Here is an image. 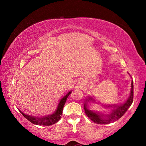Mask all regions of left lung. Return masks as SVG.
I'll list each match as a JSON object with an SVG mask.
<instances>
[{"mask_svg": "<svg viewBox=\"0 0 146 146\" xmlns=\"http://www.w3.org/2000/svg\"><path fill=\"white\" fill-rule=\"evenodd\" d=\"M92 100V98L89 97L88 99L86 101H90ZM133 101V81L131 82V93L129 98L127 100L126 102L124 104L120 105V106H107L106 107L110 108L113 107L115 108V109L113 110V111L110 113V115L104 116L106 118H104L102 117L104 115H100L99 113H97L95 112H93L92 111L89 110L88 109L86 108V104H84V110L86 115L90 118V119L93 121V122L98 123V124H108V123H111L115 122L116 120H118L119 118H120L122 116L124 115V113L127 111Z\"/></svg>", "mask_w": 146, "mask_h": 146, "instance_id": "obj_1", "label": "left lung"}]
</instances>
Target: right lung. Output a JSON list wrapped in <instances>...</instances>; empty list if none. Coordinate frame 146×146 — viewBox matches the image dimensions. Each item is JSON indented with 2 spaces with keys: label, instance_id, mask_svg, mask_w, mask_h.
Listing matches in <instances>:
<instances>
[{
  "label": "right lung",
  "instance_id": "add662e5",
  "mask_svg": "<svg viewBox=\"0 0 146 146\" xmlns=\"http://www.w3.org/2000/svg\"><path fill=\"white\" fill-rule=\"evenodd\" d=\"M71 91H70L67 95L62 98L59 102L58 106L56 109L55 112L52 115H49L48 116H46V117H35L33 116H29L28 115L24 114L21 111L20 112L22 113L24 117H25L27 120H28L29 122L33 123V124L36 125H51L54 124L58 122V121L60 119L61 115L62 114V110L65 104L66 101L67 100V98L68 96L70 95Z\"/></svg>",
  "mask_w": 146,
  "mask_h": 146
}]
</instances>
